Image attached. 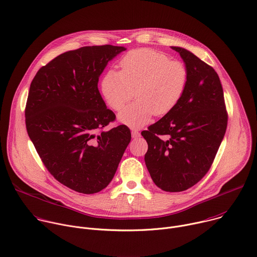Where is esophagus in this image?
<instances>
[{"mask_svg": "<svg viewBox=\"0 0 257 257\" xmlns=\"http://www.w3.org/2000/svg\"><path fill=\"white\" fill-rule=\"evenodd\" d=\"M131 134H132V137H133V138H137V137L140 136V132H139L138 130H136V129H133V130L131 131Z\"/></svg>", "mask_w": 257, "mask_h": 257, "instance_id": "34e87169", "label": "esophagus"}]
</instances>
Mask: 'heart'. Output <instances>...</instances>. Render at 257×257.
Listing matches in <instances>:
<instances>
[{"instance_id":"1","label":"heart","mask_w":257,"mask_h":257,"mask_svg":"<svg viewBox=\"0 0 257 257\" xmlns=\"http://www.w3.org/2000/svg\"><path fill=\"white\" fill-rule=\"evenodd\" d=\"M120 72L108 70L100 88L112 109H121L135 95L137 99L119 114V120L137 129L154 115L164 116L177 106L188 83L184 63L171 60L164 53L143 48L128 52L119 62Z\"/></svg>"}]
</instances>
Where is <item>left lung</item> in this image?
<instances>
[{
  "label": "left lung",
  "instance_id": "1",
  "mask_svg": "<svg viewBox=\"0 0 257 257\" xmlns=\"http://www.w3.org/2000/svg\"><path fill=\"white\" fill-rule=\"evenodd\" d=\"M188 70L186 90L177 106L141 135L149 144L145 165L155 184L180 192L210 169L228 125L223 87L214 69L191 52L172 47Z\"/></svg>",
  "mask_w": 257,
  "mask_h": 257
}]
</instances>
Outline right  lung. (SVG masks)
<instances>
[{"label": "right lung", "mask_w": 257, "mask_h": 257, "mask_svg": "<svg viewBox=\"0 0 257 257\" xmlns=\"http://www.w3.org/2000/svg\"><path fill=\"white\" fill-rule=\"evenodd\" d=\"M126 49L111 45L82 47L59 55L31 81L25 106L29 138L43 164L61 184L93 194L112 181L131 140L97 88L98 78Z\"/></svg>", "instance_id": "obj_1"}]
</instances>
